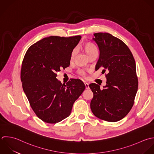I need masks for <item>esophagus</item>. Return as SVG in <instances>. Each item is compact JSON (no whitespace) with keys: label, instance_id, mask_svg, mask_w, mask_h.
I'll return each instance as SVG.
<instances>
[{"label":"esophagus","instance_id":"esophagus-1","mask_svg":"<svg viewBox=\"0 0 154 154\" xmlns=\"http://www.w3.org/2000/svg\"><path fill=\"white\" fill-rule=\"evenodd\" d=\"M85 85L86 89H89V84H88V83H85Z\"/></svg>","mask_w":154,"mask_h":154}]
</instances>
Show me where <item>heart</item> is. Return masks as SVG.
Here are the masks:
<instances>
[{"instance_id":"b5f03b06","label":"heart","mask_w":154,"mask_h":154,"mask_svg":"<svg viewBox=\"0 0 154 154\" xmlns=\"http://www.w3.org/2000/svg\"><path fill=\"white\" fill-rule=\"evenodd\" d=\"M83 49L85 51V53H86V54L88 55V57H90L92 55L94 54H96L98 53V50H97V48L95 46V44H94L92 42H86L83 45ZM76 54V51L75 50H74L71 54V60L72 61L75 56ZM78 74L83 77L85 76V72L83 70H80L78 72Z\"/></svg>"}]
</instances>
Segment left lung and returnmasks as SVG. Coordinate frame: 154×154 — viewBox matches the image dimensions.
I'll list each match as a JSON object with an SVG mask.
<instances>
[{
  "label": "left lung",
  "instance_id": "8db88e82",
  "mask_svg": "<svg viewBox=\"0 0 154 154\" xmlns=\"http://www.w3.org/2000/svg\"><path fill=\"white\" fill-rule=\"evenodd\" d=\"M92 38L98 45L100 57L95 71H107L103 89L95 83L89 87L94 94L91 102L93 114L98 118L117 122L131 110L138 89L136 62L131 51L121 39L109 33H96Z\"/></svg>",
  "mask_w": 154,
  "mask_h": 154
}]
</instances>
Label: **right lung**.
Masks as SVG:
<instances>
[{
    "instance_id": "1",
    "label": "right lung",
    "mask_w": 154,
    "mask_h": 154,
    "mask_svg": "<svg viewBox=\"0 0 154 154\" xmlns=\"http://www.w3.org/2000/svg\"><path fill=\"white\" fill-rule=\"evenodd\" d=\"M81 38H44L25 54L21 69L23 89L36 115L46 123L56 124L68 117L85 89L79 79L62 84L56 79V72L69 66L71 53Z\"/></svg>"
}]
</instances>
